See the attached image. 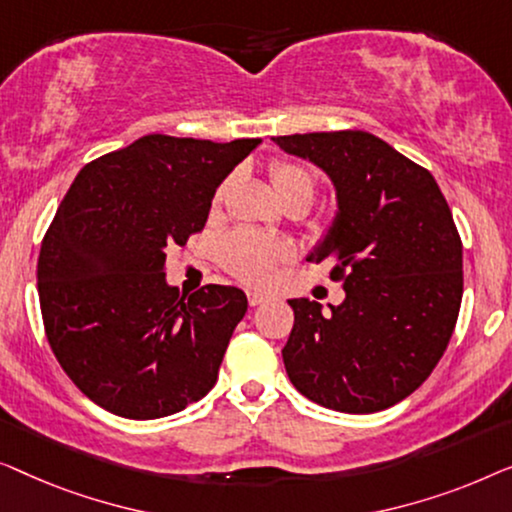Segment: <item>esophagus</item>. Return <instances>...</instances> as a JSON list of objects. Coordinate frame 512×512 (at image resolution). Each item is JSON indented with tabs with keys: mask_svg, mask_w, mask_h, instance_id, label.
Returning a JSON list of instances; mask_svg holds the SVG:
<instances>
[{
	"mask_svg": "<svg viewBox=\"0 0 512 512\" xmlns=\"http://www.w3.org/2000/svg\"><path fill=\"white\" fill-rule=\"evenodd\" d=\"M246 294H248V304L250 306H259V304H264V301H269V294H266V292L248 290Z\"/></svg>",
	"mask_w": 512,
	"mask_h": 512,
	"instance_id": "obj_1",
	"label": "esophagus"
}]
</instances>
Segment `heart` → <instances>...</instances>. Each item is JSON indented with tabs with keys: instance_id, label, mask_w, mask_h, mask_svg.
I'll return each instance as SVG.
<instances>
[{
	"instance_id": "1",
	"label": "heart",
	"mask_w": 512,
	"mask_h": 512,
	"mask_svg": "<svg viewBox=\"0 0 512 512\" xmlns=\"http://www.w3.org/2000/svg\"><path fill=\"white\" fill-rule=\"evenodd\" d=\"M271 183L280 194V199H313L315 181L311 171L297 162L276 160L269 167ZM227 183H222L213 194V208H218L225 199ZM292 257V248L285 241L269 239L253 232V229L239 227L225 234L218 243V262L234 278L248 285H269L276 278L278 266Z\"/></svg>"
}]
</instances>
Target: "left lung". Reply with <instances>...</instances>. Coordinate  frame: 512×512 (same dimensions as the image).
I'll list each match as a JSON object with an SVG mask.
<instances>
[{"instance_id":"8db88e82","label":"left lung","mask_w":512,"mask_h":512,"mask_svg":"<svg viewBox=\"0 0 512 512\" xmlns=\"http://www.w3.org/2000/svg\"><path fill=\"white\" fill-rule=\"evenodd\" d=\"M334 181L338 215L308 262L331 259L341 306L290 299L292 385L341 413H378L413 394L448 348L462 306V239L434 176L359 129L276 136Z\"/></svg>"}]
</instances>
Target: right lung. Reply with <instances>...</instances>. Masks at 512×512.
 <instances>
[{
    "label": "right lung",
    "instance_id": "add662e5",
    "mask_svg": "<svg viewBox=\"0 0 512 512\" xmlns=\"http://www.w3.org/2000/svg\"><path fill=\"white\" fill-rule=\"evenodd\" d=\"M259 139L148 134L85 164L41 241V318L50 350L85 397L155 420L211 392L248 311L239 287L178 297L167 250L204 229L213 194Z\"/></svg>",
    "mask_w": 512,
    "mask_h": 512
}]
</instances>
